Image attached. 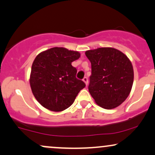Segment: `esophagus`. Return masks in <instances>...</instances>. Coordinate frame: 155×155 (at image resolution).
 Listing matches in <instances>:
<instances>
[{
	"instance_id": "esophagus-1",
	"label": "esophagus",
	"mask_w": 155,
	"mask_h": 155,
	"mask_svg": "<svg viewBox=\"0 0 155 155\" xmlns=\"http://www.w3.org/2000/svg\"><path fill=\"white\" fill-rule=\"evenodd\" d=\"M83 81L85 83L86 85L88 84V79H87V77H86L85 76V77L83 79Z\"/></svg>"
}]
</instances>
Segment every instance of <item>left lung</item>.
Here are the masks:
<instances>
[{
  "label": "left lung",
  "mask_w": 155,
  "mask_h": 155,
  "mask_svg": "<svg viewBox=\"0 0 155 155\" xmlns=\"http://www.w3.org/2000/svg\"><path fill=\"white\" fill-rule=\"evenodd\" d=\"M92 65L89 92L99 106L110 110L123 103L131 92L134 68L128 58L113 48L85 52Z\"/></svg>",
  "instance_id": "obj_1"
}]
</instances>
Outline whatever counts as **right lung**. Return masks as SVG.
Here are the masks:
<instances>
[{
  "label": "right lung",
  "mask_w": 155,
  "mask_h": 155,
  "mask_svg": "<svg viewBox=\"0 0 155 155\" xmlns=\"http://www.w3.org/2000/svg\"><path fill=\"white\" fill-rule=\"evenodd\" d=\"M80 55L78 51L55 47L35 58L29 84L35 97L46 109L54 112L67 109L85 87L84 82L76 78L77 70L71 65Z\"/></svg>",
  "instance_id": "right-lung-1"
}]
</instances>
